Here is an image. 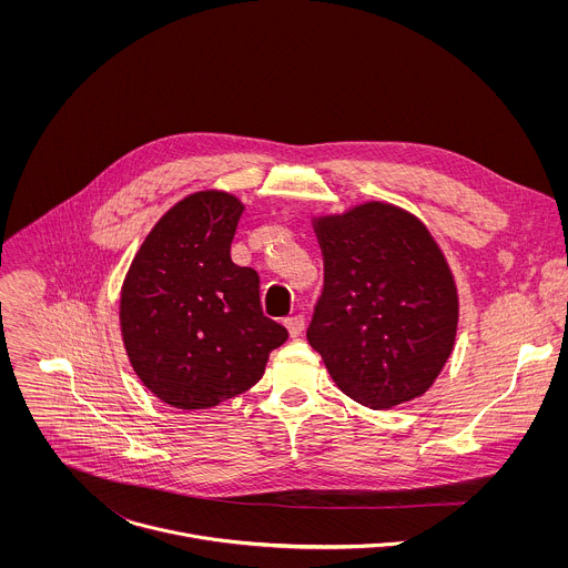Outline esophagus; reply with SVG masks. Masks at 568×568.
<instances>
[{"label":"esophagus","mask_w":568,"mask_h":568,"mask_svg":"<svg viewBox=\"0 0 568 568\" xmlns=\"http://www.w3.org/2000/svg\"><path fill=\"white\" fill-rule=\"evenodd\" d=\"M304 325H306V322H304V317L302 315H293V317H288L286 320V327H288V332H291V336L295 338V336H300L302 332H304Z\"/></svg>","instance_id":"esophagus-1"}]
</instances>
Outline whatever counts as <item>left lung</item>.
Masks as SVG:
<instances>
[{
	"label": "left lung",
	"instance_id": "8db88e82",
	"mask_svg": "<svg viewBox=\"0 0 568 568\" xmlns=\"http://www.w3.org/2000/svg\"><path fill=\"white\" fill-rule=\"evenodd\" d=\"M324 293L308 343L336 387L369 408L424 396L453 354L455 275L428 227L405 207L363 201L313 216Z\"/></svg>",
	"mask_w": 568,
	"mask_h": 568
}]
</instances>
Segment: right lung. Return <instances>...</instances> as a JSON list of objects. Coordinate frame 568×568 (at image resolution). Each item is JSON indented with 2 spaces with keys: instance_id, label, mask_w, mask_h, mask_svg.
Listing matches in <instances>:
<instances>
[{
  "instance_id": "right-lung-1",
  "label": "right lung",
  "mask_w": 568,
  "mask_h": 568,
  "mask_svg": "<svg viewBox=\"0 0 568 568\" xmlns=\"http://www.w3.org/2000/svg\"><path fill=\"white\" fill-rule=\"evenodd\" d=\"M244 203L225 190L176 201L138 248L120 291L133 372L162 403L196 410L251 389L288 332L264 317L260 277L232 262Z\"/></svg>"
}]
</instances>
